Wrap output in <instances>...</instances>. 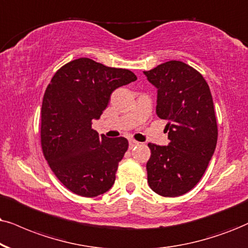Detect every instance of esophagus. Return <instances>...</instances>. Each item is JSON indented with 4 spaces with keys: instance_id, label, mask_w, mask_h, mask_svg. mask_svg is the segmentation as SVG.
Listing matches in <instances>:
<instances>
[{
    "instance_id": "esophagus-1",
    "label": "esophagus",
    "mask_w": 248,
    "mask_h": 248,
    "mask_svg": "<svg viewBox=\"0 0 248 248\" xmlns=\"http://www.w3.org/2000/svg\"><path fill=\"white\" fill-rule=\"evenodd\" d=\"M139 142H137V140H129V145H130V147H134V146H136V145H139Z\"/></svg>"
}]
</instances>
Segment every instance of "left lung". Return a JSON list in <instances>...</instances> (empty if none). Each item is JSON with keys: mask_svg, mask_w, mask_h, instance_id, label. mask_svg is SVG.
<instances>
[{"mask_svg": "<svg viewBox=\"0 0 248 248\" xmlns=\"http://www.w3.org/2000/svg\"><path fill=\"white\" fill-rule=\"evenodd\" d=\"M156 88V114L168 121L169 144L149 143L147 183L162 197L189 192L202 177L217 142L214 104L206 80L180 61L145 71Z\"/></svg>", "mask_w": 248, "mask_h": 248, "instance_id": "8db88e82", "label": "left lung"}]
</instances>
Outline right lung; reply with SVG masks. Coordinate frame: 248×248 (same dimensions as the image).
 Masks as SVG:
<instances>
[{"instance_id": "obj_1", "label": "right lung", "mask_w": 248, "mask_h": 248, "mask_svg": "<svg viewBox=\"0 0 248 248\" xmlns=\"http://www.w3.org/2000/svg\"><path fill=\"white\" fill-rule=\"evenodd\" d=\"M135 80L129 70L79 58L59 68L46 87L41 146L51 170L73 193L92 198L114 184L128 140L99 136L92 120L99 119L117 88Z\"/></svg>"}]
</instances>
